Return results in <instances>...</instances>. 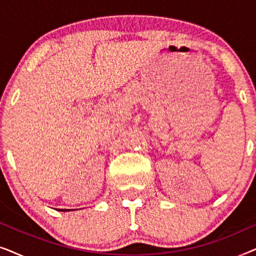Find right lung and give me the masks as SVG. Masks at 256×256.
<instances>
[{
    "instance_id": "1",
    "label": "right lung",
    "mask_w": 256,
    "mask_h": 256,
    "mask_svg": "<svg viewBox=\"0 0 256 256\" xmlns=\"http://www.w3.org/2000/svg\"><path fill=\"white\" fill-rule=\"evenodd\" d=\"M58 211H62V212H66V211H70V210H58Z\"/></svg>"
}]
</instances>
